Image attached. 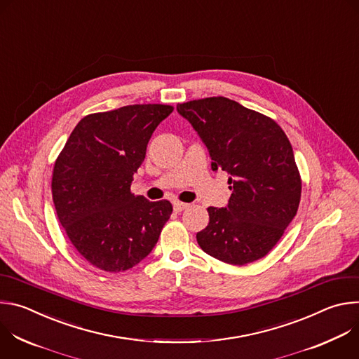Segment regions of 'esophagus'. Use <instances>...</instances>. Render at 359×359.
I'll list each match as a JSON object with an SVG mask.
<instances>
[{
    "instance_id": "1",
    "label": "esophagus",
    "mask_w": 359,
    "mask_h": 359,
    "mask_svg": "<svg viewBox=\"0 0 359 359\" xmlns=\"http://www.w3.org/2000/svg\"><path fill=\"white\" fill-rule=\"evenodd\" d=\"M189 206H190L189 203H183V201H175V203H173V209H175L176 212H183V210H186Z\"/></svg>"
}]
</instances>
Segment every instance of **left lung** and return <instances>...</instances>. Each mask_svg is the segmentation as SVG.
<instances>
[{
  "label": "left lung",
  "mask_w": 359,
  "mask_h": 359,
  "mask_svg": "<svg viewBox=\"0 0 359 359\" xmlns=\"http://www.w3.org/2000/svg\"><path fill=\"white\" fill-rule=\"evenodd\" d=\"M177 112L208 146L212 169L230 175L227 208H209L200 248L233 266L257 262L273 250L297 215L301 176L291 143L271 118L224 96L184 102Z\"/></svg>",
  "instance_id": "obj_1"
}]
</instances>
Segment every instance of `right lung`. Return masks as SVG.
<instances>
[{"label":"right lung","mask_w":359,"mask_h":359,"mask_svg":"<svg viewBox=\"0 0 359 359\" xmlns=\"http://www.w3.org/2000/svg\"><path fill=\"white\" fill-rule=\"evenodd\" d=\"M173 112L161 104L128 105L86 115L72 130L53 172L60 223L93 267L119 273L140 263L156 245L172 203L130 191L149 139Z\"/></svg>","instance_id":"right-lung-1"}]
</instances>
